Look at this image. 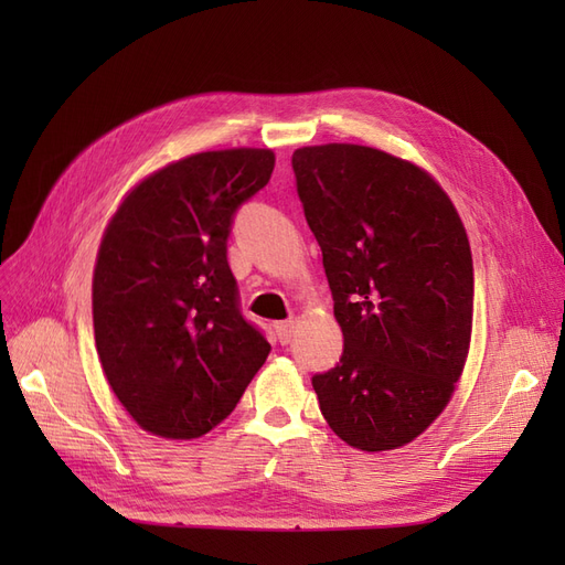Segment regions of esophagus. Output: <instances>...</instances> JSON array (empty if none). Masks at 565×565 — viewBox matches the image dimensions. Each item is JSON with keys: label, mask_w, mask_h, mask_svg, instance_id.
I'll return each instance as SVG.
<instances>
[{"label": "esophagus", "mask_w": 565, "mask_h": 565, "mask_svg": "<svg viewBox=\"0 0 565 565\" xmlns=\"http://www.w3.org/2000/svg\"><path fill=\"white\" fill-rule=\"evenodd\" d=\"M276 334L280 339V344H289L295 334V320H280L276 322Z\"/></svg>", "instance_id": "1"}]
</instances>
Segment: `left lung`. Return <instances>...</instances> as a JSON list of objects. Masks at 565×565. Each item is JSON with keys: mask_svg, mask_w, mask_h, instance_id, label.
<instances>
[{"mask_svg": "<svg viewBox=\"0 0 565 565\" xmlns=\"http://www.w3.org/2000/svg\"><path fill=\"white\" fill-rule=\"evenodd\" d=\"M344 334L313 388L330 429L363 452L413 443L448 407L473 322L467 228L419 164L358 143L292 156Z\"/></svg>", "mask_w": 565, "mask_h": 565, "instance_id": "obj_1", "label": "left lung"}]
</instances>
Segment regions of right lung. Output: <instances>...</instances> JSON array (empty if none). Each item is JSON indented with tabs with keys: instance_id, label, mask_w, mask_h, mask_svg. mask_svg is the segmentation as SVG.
<instances>
[{
	"instance_id": "add662e5",
	"label": "right lung",
	"mask_w": 565,
	"mask_h": 565,
	"mask_svg": "<svg viewBox=\"0 0 565 565\" xmlns=\"http://www.w3.org/2000/svg\"><path fill=\"white\" fill-rule=\"evenodd\" d=\"M268 148L207 150L136 183L100 237L92 313L106 380L143 431H212L266 363L226 259L233 212L268 183Z\"/></svg>"
}]
</instances>
